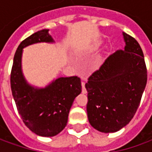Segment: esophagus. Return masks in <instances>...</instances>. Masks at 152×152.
Instances as JSON below:
<instances>
[{"mask_svg": "<svg viewBox=\"0 0 152 152\" xmlns=\"http://www.w3.org/2000/svg\"><path fill=\"white\" fill-rule=\"evenodd\" d=\"M81 86H82V93L83 94H86L87 90H86V87H85V82H81Z\"/></svg>", "mask_w": 152, "mask_h": 152, "instance_id": "34e87169", "label": "esophagus"}]
</instances>
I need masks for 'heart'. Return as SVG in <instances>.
I'll list each match as a JSON object with an SVG mask.
<instances>
[{
  "label": "heart",
  "instance_id": "1",
  "mask_svg": "<svg viewBox=\"0 0 152 152\" xmlns=\"http://www.w3.org/2000/svg\"><path fill=\"white\" fill-rule=\"evenodd\" d=\"M96 47H97V44H95V45H94V46L92 47V48H91V50H94V49H96Z\"/></svg>",
  "mask_w": 152,
  "mask_h": 152
}]
</instances>
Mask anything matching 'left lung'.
I'll use <instances>...</instances> for the list:
<instances>
[{
	"mask_svg": "<svg viewBox=\"0 0 152 152\" xmlns=\"http://www.w3.org/2000/svg\"><path fill=\"white\" fill-rule=\"evenodd\" d=\"M122 33L124 50L110 55L86 84L89 124L106 134L117 132L130 122L147 85L142 50L134 37Z\"/></svg>",
	"mask_w": 152,
	"mask_h": 152,
	"instance_id": "1",
	"label": "left lung"
}]
</instances>
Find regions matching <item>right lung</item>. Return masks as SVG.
Masks as SVG:
<instances>
[{"instance_id": "1", "label": "right lung", "mask_w": 152, "mask_h": 152, "mask_svg": "<svg viewBox=\"0 0 152 152\" xmlns=\"http://www.w3.org/2000/svg\"><path fill=\"white\" fill-rule=\"evenodd\" d=\"M41 42L54 43L49 29L35 32L18 45L14 57L10 86L25 125L39 136L53 137L66 127L73 101L81 93V82L79 77L70 76L53 80L45 88L31 86L22 70L23 50Z\"/></svg>"}]
</instances>
